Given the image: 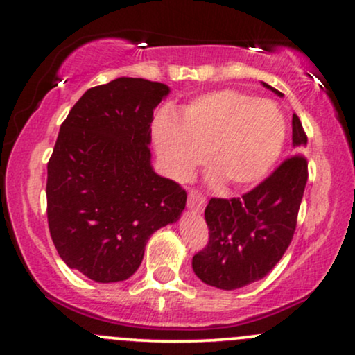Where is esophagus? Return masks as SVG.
Listing matches in <instances>:
<instances>
[{
	"label": "esophagus",
	"instance_id": "obj_1",
	"mask_svg": "<svg viewBox=\"0 0 355 355\" xmlns=\"http://www.w3.org/2000/svg\"><path fill=\"white\" fill-rule=\"evenodd\" d=\"M205 203H207L205 197H202V195L197 193V191H190L189 193V210L198 214V211L203 210Z\"/></svg>",
	"mask_w": 355,
	"mask_h": 355
}]
</instances>
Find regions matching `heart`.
<instances>
[{"mask_svg": "<svg viewBox=\"0 0 355 355\" xmlns=\"http://www.w3.org/2000/svg\"><path fill=\"white\" fill-rule=\"evenodd\" d=\"M153 141L162 165L175 180H187L207 160L211 180L227 178L232 187L262 180L282 153L287 125L272 100L237 89H218L197 96L182 108L155 118Z\"/></svg>", "mask_w": 355, "mask_h": 355, "instance_id": "heart-1", "label": "heart"}]
</instances>
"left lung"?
Masks as SVG:
<instances>
[{"mask_svg": "<svg viewBox=\"0 0 355 355\" xmlns=\"http://www.w3.org/2000/svg\"><path fill=\"white\" fill-rule=\"evenodd\" d=\"M292 145L297 150L307 145L297 115L292 116ZM307 175V160L299 153L242 198H211L205 209L210 239L191 259L195 275L222 291L263 279L291 245Z\"/></svg>", "mask_w": 355, "mask_h": 355, "instance_id": "left-lung-1", "label": "left lung"}]
</instances>
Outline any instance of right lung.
I'll return each instance as SVG.
<instances>
[{
  "label": "right lung",
  "mask_w": 355,
  "mask_h": 355,
  "mask_svg": "<svg viewBox=\"0 0 355 355\" xmlns=\"http://www.w3.org/2000/svg\"><path fill=\"white\" fill-rule=\"evenodd\" d=\"M170 88L121 76L89 88L48 162V225L63 262L100 284L132 277L153 232L177 222L187 191L152 166L153 110Z\"/></svg>",
  "instance_id": "right-lung-1"
}]
</instances>
